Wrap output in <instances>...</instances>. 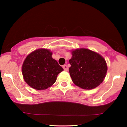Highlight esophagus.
<instances>
[{
  "mask_svg": "<svg viewBox=\"0 0 127 127\" xmlns=\"http://www.w3.org/2000/svg\"><path fill=\"white\" fill-rule=\"evenodd\" d=\"M63 68H64V70L65 71H68V68L67 65H63Z\"/></svg>",
  "mask_w": 127,
  "mask_h": 127,
  "instance_id": "1",
  "label": "esophagus"
}]
</instances>
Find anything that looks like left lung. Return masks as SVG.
<instances>
[{"mask_svg":"<svg viewBox=\"0 0 127 127\" xmlns=\"http://www.w3.org/2000/svg\"><path fill=\"white\" fill-rule=\"evenodd\" d=\"M69 73L73 82L84 90H92L104 81L107 70L105 59L87 48L72 50Z\"/></svg>","mask_w":127,"mask_h":127,"instance_id":"1","label":"left lung"}]
</instances>
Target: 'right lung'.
Here are the masks:
<instances>
[{"label":"right lung","mask_w":127,"mask_h":127,"mask_svg":"<svg viewBox=\"0 0 127 127\" xmlns=\"http://www.w3.org/2000/svg\"><path fill=\"white\" fill-rule=\"evenodd\" d=\"M48 49H37L26 57L22 65V74L25 82L32 88L43 90L51 87L57 75L63 70L52 57Z\"/></svg>","instance_id":"right-lung-1"}]
</instances>
